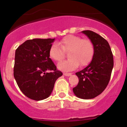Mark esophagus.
Masks as SVG:
<instances>
[{
  "label": "esophagus",
  "mask_w": 127,
  "mask_h": 127,
  "mask_svg": "<svg viewBox=\"0 0 127 127\" xmlns=\"http://www.w3.org/2000/svg\"><path fill=\"white\" fill-rule=\"evenodd\" d=\"M64 75L66 76H70L72 75V73H67V72H64Z\"/></svg>",
  "instance_id": "esophagus-1"
}]
</instances>
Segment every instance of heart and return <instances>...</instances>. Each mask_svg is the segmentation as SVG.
Here are the masks:
<instances>
[{
  "instance_id": "1",
  "label": "heart",
  "mask_w": 127,
  "mask_h": 127,
  "mask_svg": "<svg viewBox=\"0 0 127 127\" xmlns=\"http://www.w3.org/2000/svg\"><path fill=\"white\" fill-rule=\"evenodd\" d=\"M57 44H53L50 47L49 55L55 61L60 62L65 57L68 53L69 58L66 61L60 63L58 67L60 70H72L78 67L88 65L94 55V46L88 39H82L81 37L74 35L65 37Z\"/></svg>"
}]
</instances>
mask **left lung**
I'll return each mask as SVG.
<instances>
[{"instance_id":"8db88e82","label":"left lung","mask_w":127,"mask_h":127,"mask_svg":"<svg viewBox=\"0 0 127 127\" xmlns=\"http://www.w3.org/2000/svg\"><path fill=\"white\" fill-rule=\"evenodd\" d=\"M94 46L91 63L83 70L76 72L79 83L73 88L75 95L83 99H91L102 93L109 82L114 65L113 55L108 42L98 33L84 30Z\"/></svg>"}]
</instances>
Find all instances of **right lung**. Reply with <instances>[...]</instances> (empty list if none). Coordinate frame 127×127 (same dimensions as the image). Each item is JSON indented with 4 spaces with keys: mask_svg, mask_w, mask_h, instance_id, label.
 <instances>
[{
    "mask_svg": "<svg viewBox=\"0 0 127 127\" xmlns=\"http://www.w3.org/2000/svg\"><path fill=\"white\" fill-rule=\"evenodd\" d=\"M54 40L30 39L16 50L14 77L20 90L30 99L48 98L56 80L63 74L50 58L49 51ZM48 70L51 72L48 73Z\"/></svg>",
    "mask_w": 127,
    "mask_h": 127,
    "instance_id": "obj_1",
    "label": "right lung"
}]
</instances>
